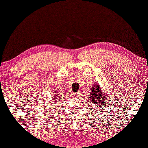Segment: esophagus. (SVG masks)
Segmentation results:
<instances>
[{
  "label": "esophagus",
  "instance_id": "34e87169",
  "mask_svg": "<svg viewBox=\"0 0 148 148\" xmlns=\"http://www.w3.org/2000/svg\"><path fill=\"white\" fill-rule=\"evenodd\" d=\"M80 95H81V93H79V92H78V93H74L73 94V95H74V97H79L80 96Z\"/></svg>",
  "mask_w": 148,
  "mask_h": 148
}]
</instances>
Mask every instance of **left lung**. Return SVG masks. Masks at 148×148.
Instances as JSON below:
<instances>
[{
  "instance_id": "obj_1",
  "label": "left lung",
  "mask_w": 148,
  "mask_h": 148,
  "mask_svg": "<svg viewBox=\"0 0 148 148\" xmlns=\"http://www.w3.org/2000/svg\"><path fill=\"white\" fill-rule=\"evenodd\" d=\"M88 98L90 99L89 102L90 101V104L94 103L97 105V108H102L103 109L106 107V103L108 100L106 99L104 92L102 91L99 84H94L92 86V91L90 92V95Z\"/></svg>"
}]
</instances>
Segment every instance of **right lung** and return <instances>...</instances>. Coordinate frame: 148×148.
I'll return each mask as SVG.
<instances>
[{
	"label": "right lung",
	"instance_id": "obj_1",
	"mask_svg": "<svg viewBox=\"0 0 148 148\" xmlns=\"http://www.w3.org/2000/svg\"><path fill=\"white\" fill-rule=\"evenodd\" d=\"M55 93H56V92H55ZM56 95V94H54V95H53V96H52L51 97V98H53V99H52V100H53V102H57V101H58V100H59V98H58L57 99H56V98H57V95Z\"/></svg>",
	"mask_w": 148,
	"mask_h": 148
}]
</instances>
